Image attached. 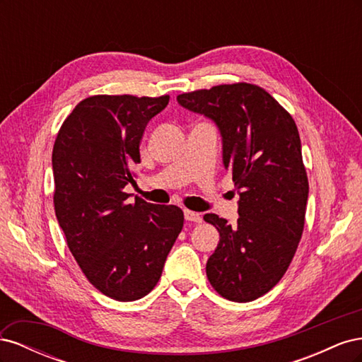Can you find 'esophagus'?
<instances>
[{
  "label": "esophagus",
  "mask_w": 362,
  "mask_h": 362,
  "mask_svg": "<svg viewBox=\"0 0 362 362\" xmlns=\"http://www.w3.org/2000/svg\"><path fill=\"white\" fill-rule=\"evenodd\" d=\"M184 217H185V221H189V222H196V223H201L202 222L201 214L194 213V211H190V210H184Z\"/></svg>",
  "instance_id": "esophagus-1"
}]
</instances>
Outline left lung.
<instances>
[{
    "mask_svg": "<svg viewBox=\"0 0 362 362\" xmlns=\"http://www.w3.org/2000/svg\"><path fill=\"white\" fill-rule=\"evenodd\" d=\"M177 101L218 128L223 166L240 196L235 226L204 216L221 235L206 261L208 281L225 299L255 300L281 281L303 231L310 185L298 127L255 84L214 86Z\"/></svg>",
    "mask_w": 362,
    "mask_h": 362,
    "instance_id": "1",
    "label": "left lung"
}]
</instances>
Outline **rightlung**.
<instances>
[{"label": "right lung", "mask_w": 362, "mask_h": 362, "mask_svg": "<svg viewBox=\"0 0 362 362\" xmlns=\"http://www.w3.org/2000/svg\"><path fill=\"white\" fill-rule=\"evenodd\" d=\"M169 96L96 95L64 120L52 149L54 206L69 250L105 296L129 302L146 296L184 225L182 210L125 193L134 184L139 145Z\"/></svg>", "instance_id": "add662e5"}]
</instances>
